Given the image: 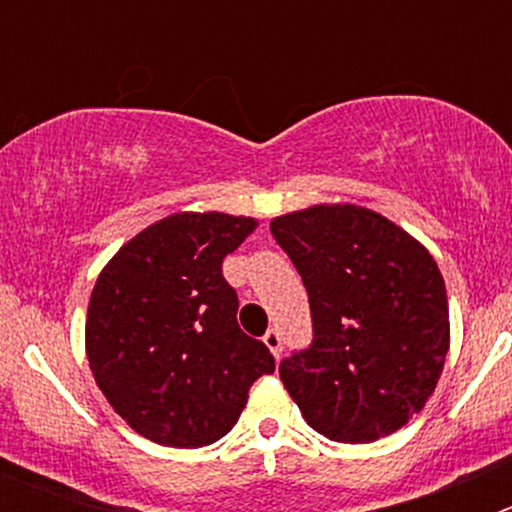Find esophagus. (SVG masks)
I'll list each match as a JSON object with an SVG mask.
<instances>
[{"mask_svg":"<svg viewBox=\"0 0 512 512\" xmlns=\"http://www.w3.org/2000/svg\"><path fill=\"white\" fill-rule=\"evenodd\" d=\"M264 343L269 346V351L279 359V354H282V336H279V330L277 328H271L269 333L264 336Z\"/></svg>","mask_w":512,"mask_h":512,"instance_id":"esophagus-1","label":"esophagus"}]
</instances>
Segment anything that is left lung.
Returning a JSON list of instances; mask_svg holds the SVG:
<instances>
[{
  "label": "left lung",
  "mask_w": 512,
  "mask_h": 512,
  "mask_svg": "<svg viewBox=\"0 0 512 512\" xmlns=\"http://www.w3.org/2000/svg\"><path fill=\"white\" fill-rule=\"evenodd\" d=\"M310 295L312 346L279 366L310 428L372 443L425 408L451 346L431 251L361 205H312L271 220Z\"/></svg>",
  "instance_id": "obj_1"
}]
</instances>
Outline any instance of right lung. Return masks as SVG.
<instances>
[{"mask_svg":"<svg viewBox=\"0 0 512 512\" xmlns=\"http://www.w3.org/2000/svg\"><path fill=\"white\" fill-rule=\"evenodd\" d=\"M256 217L174 212L133 235L99 271L87 310V359L117 415L174 449L215 443L246 408L274 356L238 328L223 259Z\"/></svg>","mask_w":512,"mask_h":512,"instance_id":"1","label":"right lung"}]
</instances>
